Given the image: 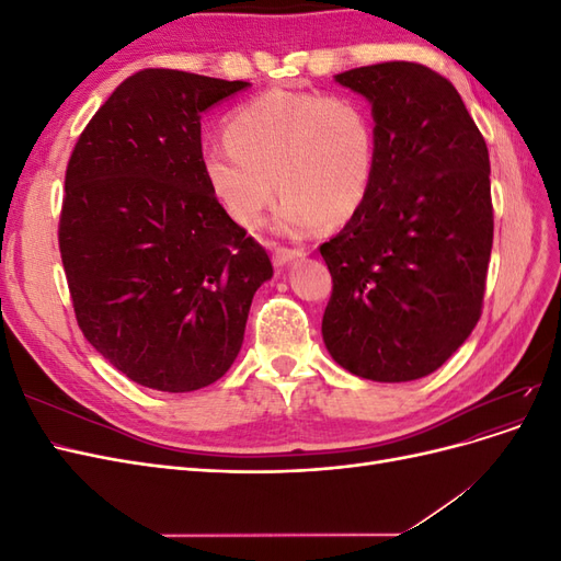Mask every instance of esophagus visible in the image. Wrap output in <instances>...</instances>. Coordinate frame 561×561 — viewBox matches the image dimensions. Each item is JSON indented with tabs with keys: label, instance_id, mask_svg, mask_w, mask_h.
Listing matches in <instances>:
<instances>
[{
	"label": "esophagus",
	"instance_id": "34e87169",
	"mask_svg": "<svg viewBox=\"0 0 561 561\" xmlns=\"http://www.w3.org/2000/svg\"><path fill=\"white\" fill-rule=\"evenodd\" d=\"M299 257H301V250H287V248H276V250H274V266L283 268V266H287V264L295 262V260H299Z\"/></svg>",
	"mask_w": 561,
	"mask_h": 561
}]
</instances>
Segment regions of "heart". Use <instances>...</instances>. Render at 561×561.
I'll use <instances>...</instances> for the list:
<instances>
[{
    "instance_id": "heart-1",
    "label": "heart",
    "mask_w": 561,
    "mask_h": 561,
    "mask_svg": "<svg viewBox=\"0 0 561 561\" xmlns=\"http://www.w3.org/2000/svg\"><path fill=\"white\" fill-rule=\"evenodd\" d=\"M377 133L367 107L351 95L266 91L236 107L227 142L203 151L213 196L241 227H257L274 201L278 233L339 227L358 215L375 178Z\"/></svg>"
}]
</instances>
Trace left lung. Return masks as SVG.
<instances>
[{"instance_id": "1", "label": "left lung", "mask_w": 561, "mask_h": 561, "mask_svg": "<svg viewBox=\"0 0 561 561\" xmlns=\"http://www.w3.org/2000/svg\"><path fill=\"white\" fill-rule=\"evenodd\" d=\"M371 105L375 178L353 219L320 245L332 274L322 342L351 375L428 377L482 313L494 210L489 151L451 83L416 62L334 77Z\"/></svg>"}]
</instances>
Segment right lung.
<instances>
[{
    "label": "right lung",
    "instance_id": "obj_1",
    "mask_svg": "<svg viewBox=\"0 0 561 561\" xmlns=\"http://www.w3.org/2000/svg\"><path fill=\"white\" fill-rule=\"evenodd\" d=\"M248 87L142 70L67 163L58 241L79 328L130 381L163 393L227 375L252 297L274 276L201 171V114Z\"/></svg>",
    "mask_w": 561,
    "mask_h": 561
}]
</instances>
